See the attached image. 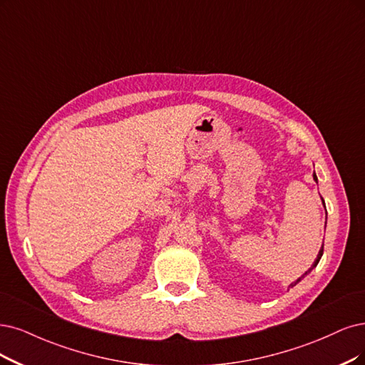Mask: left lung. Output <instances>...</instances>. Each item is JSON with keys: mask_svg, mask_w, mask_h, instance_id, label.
<instances>
[{"mask_svg": "<svg viewBox=\"0 0 365 365\" xmlns=\"http://www.w3.org/2000/svg\"><path fill=\"white\" fill-rule=\"evenodd\" d=\"M313 178H314V180H316V182H317V175H316V174H313ZM323 205H325V203H323ZM322 255H323V247H322V248H320V251H319V254H317V259H316V260H314V263H313V266H312V267H309V269H308V271H307V272H305V274H304V275H302V277H301V278H298V279H296V281H294V282H292V284H290V286H289V289H290V287H293V286H296V284H298V282H299V281H301V279H302V278H304V277H305V275H308V274H309V272H312V271H313V269H314V267H316V266H317V263H319V260H320V259H322Z\"/></svg>", "mask_w": 365, "mask_h": 365, "instance_id": "obj_1", "label": "left lung"}]
</instances>
